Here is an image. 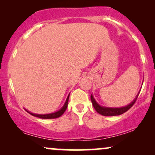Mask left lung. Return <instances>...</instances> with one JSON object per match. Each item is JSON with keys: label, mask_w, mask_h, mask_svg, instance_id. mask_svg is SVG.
Instances as JSON below:
<instances>
[{"label": "left lung", "mask_w": 155, "mask_h": 155, "mask_svg": "<svg viewBox=\"0 0 155 155\" xmlns=\"http://www.w3.org/2000/svg\"><path fill=\"white\" fill-rule=\"evenodd\" d=\"M140 92V91H139ZM139 92L138 93V95L135 99L133 100L130 104L127 105V106H123V107L120 108H110V107H104V106H101L96 102V101L94 98L93 95H91V101L92 104L93 105V107L95 108V111L97 112L100 114L103 115V116H118V115H121L122 114H124V112H126L127 110H129L132 106L133 104H135L137 100V97H138V95H139Z\"/></svg>", "instance_id": "8db88e82"}]
</instances>
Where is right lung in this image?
Returning <instances> with one entry per match:
<instances>
[{"instance_id": "right-lung-1", "label": "right lung", "mask_w": 155, "mask_h": 155, "mask_svg": "<svg viewBox=\"0 0 155 155\" xmlns=\"http://www.w3.org/2000/svg\"><path fill=\"white\" fill-rule=\"evenodd\" d=\"M69 95H70V94H69V95H68L66 101H65V104H64L63 107L60 108L59 111H55V112H54V113L47 114H38L32 113V112L28 111V110H26V111H28V113L30 114L33 115V117H38V118H41V119H56V118H58V117H60V116H62V115L63 114L64 112L65 111V110H66V108L68 107V103Z\"/></svg>"}]
</instances>
